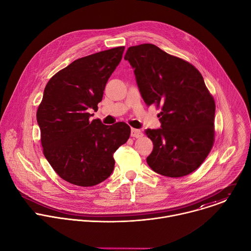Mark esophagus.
Instances as JSON below:
<instances>
[{
	"mask_svg": "<svg viewBox=\"0 0 251 251\" xmlns=\"http://www.w3.org/2000/svg\"><path fill=\"white\" fill-rule=\"evenodd\" d=\"M142 135H143V133H142L141 130L134 129V128L131 129V137H133V138H140Z\"/></svg>",
	"mask_w": 251,
	"mask_h": 251,
	"instance_id": "obj_1",
	"label": "esophagus"
}]
</instances>
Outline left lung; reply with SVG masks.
Here are the masks:
<instances>
[{"mask_svg":"<svg viewBox=\"0 0 251 251\" xmlns=\"http://www.w3.org/2000/svg\"><path fill=\"white\" fill-rule=\"evenodd\" d=\"M124 59L135 69L145 103L161 108V128L145 131L154 144L147 157L149 167L171 177L193 173L214 143L216 103L201 73L151 44L130 47Z\"/></svg>","mask_w":251,"mask_h":251,"instance_id":"left-lung-1","label":"left lung"}]
</instances>
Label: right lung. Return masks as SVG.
<instances>
[{"label":"right lung","instance_id":"right-lung-1","mask_svg":"<svg viewBox=\"0 0 251 251\" xmlns=\"http://www.w3.org/2000/svg\"><path fill=\"white\" fill-rule=\"evenodd\" d=\"M124 47L99 51L71 62L48 82L37 111L44 155L64 181L92 187L114 169L115 151L131 129L124 122L107 126L90 120L105 85L119 64Z\"/></svg>","mask_w":251,"mask_h":251}]
</instances>
